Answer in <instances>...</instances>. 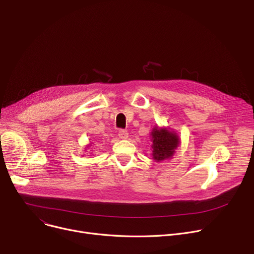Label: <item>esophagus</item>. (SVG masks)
<instances>
[{
    "label": "esophagus",
    "mask_w": 254,
    "mask_h": 254,
    "mask_svg": "<svg viewBox=\"0 0 254 254\" xmlns=\"http://www.w3.org/2000/svg\"><path fill=\"white\" fill-rule=\"evenodd\" d=\"M118 136H119L120 139H127L128 137V132L126 129H119Z\"/></svg>",
    "instance_id": "obj_1"
}]
</instances>
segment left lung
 I'll list each match as a JSON object with an SVG mask.
<instances>
[{"instance_id":"8db88e82","label":"left lung","mask_w":254,"mask_h":254,"mask_svg":"<svg viewBox=\"0 0 254 254\" xmlns=\"http://www.w3.org/2000/svg\"><path fill=\"white\" fill-rule=\"evenodd\" d=\"M152 136V155L157 162L172 157L175 149L179 145V139L175 132H172L166 128L154 127L151 131Z\"/></svg>"}]
</instances>
